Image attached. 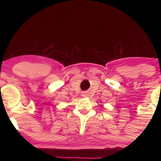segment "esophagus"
Instances as JSON below:
<instances>
[{"label":"esophagus","mask_w":161,"mask_h":161,"mask_svg":"<svg viewBox=\"0 0 161 161\" xmlns=\"http://www.w3.org/2000/svg\"><path fill=\"white\" fill-rule=\"evenodd\" d=\"M89 96V92H82V97H88Z\"/></svg>","instance_id":"esophagus-1"}]
</instances>
